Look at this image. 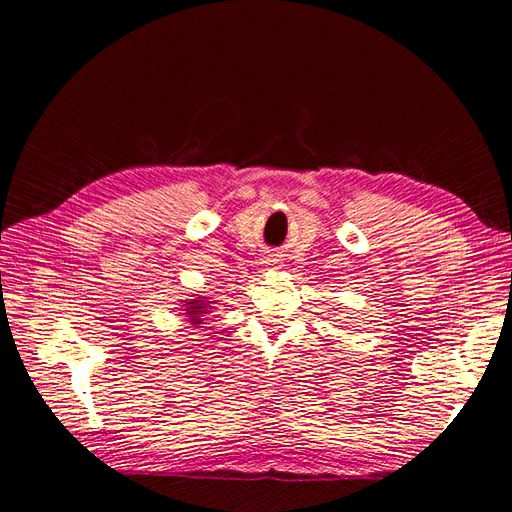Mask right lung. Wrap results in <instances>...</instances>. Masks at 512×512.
<instances>
[{
	"instance_id": "right-lung-1",
	"label": "right lung",
	"mask_w": 512,
	"mask_h": 512,
	"mask_svg": "<svg viewBox=\"0 0 512 512\" xmlns=\"http://www.w3.org/2000/svg\"><path fill=\"white\" fill-rule=\"evenodd\" d=\"M205 305H207V303H200V301H192V303H188V307H190V309H185V312L190 314L192 324H203V322H200V320H203L200 316H203V314H209V312H205Z\"/></svg>"
}]
</instances>
